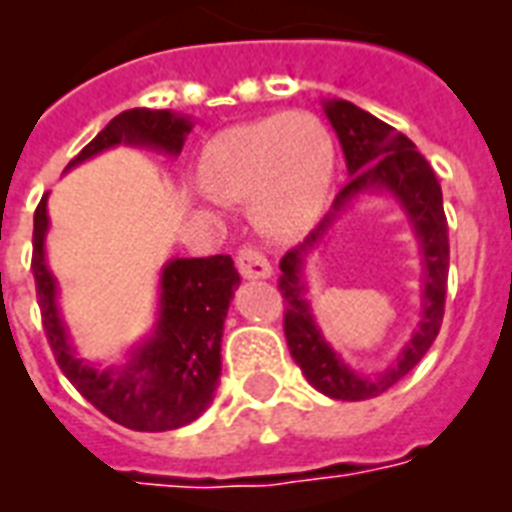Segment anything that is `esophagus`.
Segmentation results:
<instances>
[{
	"label": "esophagus",
	"instance_id": "34e87169",
	"mask_svg": "<svg viewBox=\"0 0 512 512\" xmlns=\"http://www.w3.org/2000/svg\"><path fill=\"white\" fill-rule=\"evenodd\" d=\"M236 265H239V273L244 276V279H271V273H273L268 257L255 247L239 249Z\"/></svg>",
	"mask_w": 512,
	"mask_h": 512
}]
</instances>
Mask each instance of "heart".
I'll return each mask as SVG.
<instances>
[{
  "instance_id": "1",
  "label": "heart",
  "mask_w": 512,
  "mask_h": 512,
  "mask_svg": "<svg viewBox=\"0 0 512 512\" xmlns=\"http://www.w3.org/2000/svg\"><path fill=\"white\" fill-rule=\"evenodd\" d=\"M199 183L209 199L249 204L265 236L300 239L327 209L335 146L313 114L260 116L225 127L204 143Z\"/></svg>"
}]
</instances>
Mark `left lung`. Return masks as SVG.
Returning a JSON list of instances; mask_svg holds the SVG:
<instances>
[{"label":"left lung","instance_id":"8db88e82","mask_svg":"<svg viewBox=\"0 0 512 512\" xmlns=\"http://www.w3.org/2000/svg\"><path fill=\"white\" fill-rule=\"evenodd\" d=\"M321 106L332 130L337 132L350 180L337 193L335 204L321 220L319 228L303 244H297L281 257L279 289L287 303L284 335H287L289 353L295 358V364L303 369L305 380L319 393L340 398V401H366V398L385 393L390 385H396L401 377L412 372L438 337V329L444 321L446 279H449V233H446L444 196H441L436 172L430 170L425 156L414 148L406 135L348 100H324ZM364 192H388L402 204L407 219L413 223L423 257L421 324L397 361L388 370L374 375L350 370L323 340L312 319L310 304L304 300L307 290L302 281L307 255L344 214V209Z\"/></svg>","mask_w":512,"mask_h":512}]
</instances>
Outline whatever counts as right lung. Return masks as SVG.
Masks as SVG:
<instances>
[{"mask_svg": "<svg viewBox=\"0 0 512 512\" xmlns=\"http://www.w3.org/2000/svg\"><path fill=\"white\" fill-rule=\"evenodd\" d=\"M191 116L154 108H130L114 116L103 130L68 162L66 170L116 146H138L177 156ZM47 193L34 212V257L31 271L42 324L55 361L74 388L108 420L140 433L183 428L207 412L220 377L223 321L239 287V271L228 255L175 257L159 279V316L154 332L127 353L124 364L100 369L76 356L74 342L58 308V281L47 268Z\"/></svg>", "mask_w": 512, "mask_h": 512, "instance_id": "1", "label": "right lung"}]
</instances>
